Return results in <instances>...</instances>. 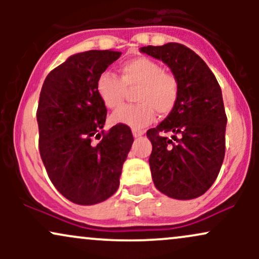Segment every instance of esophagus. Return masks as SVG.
<instances>
[{"label": "esophagus", "instance_id": "obj_1", "mask_svg": "<svg viewBox=\"0 0 259 259\" xmlns=\"http://www.w3.org/2000/svg\"><path fill=\"white\" fill-rule=\"evenodd\" d=\"M133 135H134V138H140V136L144 135V132H142V130L133 129Z\"/></svg>", "mask_w": 259, "mask_h": 259}]
</instances>
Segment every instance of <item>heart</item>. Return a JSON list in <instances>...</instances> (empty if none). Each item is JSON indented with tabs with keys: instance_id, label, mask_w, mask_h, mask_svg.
<instances>
[{
	"instance_id": "obj_1",
	"label": "heart",
	"mask_w": 259,
	"mask_h": 259,
	"mask_svg": "<svg viewBox=\"0 0 259 259\" xmlns=\"http://www.w3.org/2000/svg\"><path fill=\"white\" fill-rule=\"evenodd\" d=\"M120 78L103 72L96 81V91L107 108L117 109L123 105L126 89H136L135 106H125L112 114L111 120L132 127H142L153 120L154 113L167 115L179 99V81L171 73L153 59L136 57L123 62Z\"/></svg>"
}]
</instances>
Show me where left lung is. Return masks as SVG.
Wrapping results in <instances>:
<instances>
[{
  "label": "left lung",
  "mask_w": 259,
  "mask_h": 259,
  "mask_svg": "<svg viewBox=\"0 0 259 259\" xmlns=\"http://www.w3.org/2000/svg\"><path fill=\"white\" fill-rule=\"evenodd\" d=\"M179 81V99L159 125L147 132L154 186L175 200L200 197L213 185L225 154L227 114L222 89L200 56L181 44L141 47ZM172 134L169 139L164 133Z\"/></svg>",
  "instance_id": "1"
}]
</instances>
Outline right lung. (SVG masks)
<instances>
[{
	"instance_id": "obj_1",
	"label": "right lung",
	"mask_w": 259,
	"mask_h": 259,
	"mask_svg": "<svg viewBox=\"0 0 259 259\" xmlns=\"http://www.w3.org/2000/svg\"><path fill=\"white\" fill-rule=\"evenodd\" d=\"M120 55L91 50L70 56L50 72L41 89L36 112L41 159L56 189L76 204L100 203L117 191L134 142L124 124L105 133L107 108L96 91L99 76Z\"/></svg>"
}]
</instances>
